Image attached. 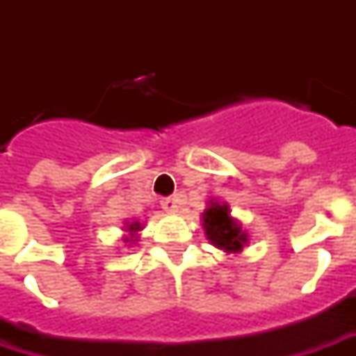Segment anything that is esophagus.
<instances>
[{"label":"esophagus","mask_w":356,"mask_h":356,"mask_svg":"<svg viewBox=\"0 0 356 356\" xmlns=\"http://www.w3.org/2000/svg\"><path fill=\"white\" fill-rule=\"evenodd\" d=\"M162 208H163V211H168V213H177L179 208H181L179 196H170V198H163Z\"/></svg>","instance_id":"obj_1"}]
</instances>
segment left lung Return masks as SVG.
I'll return each instance as SVG.
<instances>
[{
    "instance_id": "obj_1",
    "label": "left lung",
    "mask_w": 356,
    "mask_h": 356,
    "mask_svg": "<svg viewBox=\"0 0 356 356\" xmlns=\"http://www.w3.org/2000/svg\"><path fill=\"white\" fill-rule=\"evenodd\" d=\"M202 227L211 246L223 250L225 254H240L250 242V234L242 229L238 219L231 216L227 202L209 200L208 208L202 213Z\"/></svg>"
}]
</instances>
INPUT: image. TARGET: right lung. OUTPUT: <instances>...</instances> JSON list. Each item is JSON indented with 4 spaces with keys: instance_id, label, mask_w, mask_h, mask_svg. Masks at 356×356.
<instances>
[{
    "instance_id": "obj_1",
    "label": "right lung",
    "mask_w": 356,
    "mask_h": 356,
    "mask_svg": "<svg viewBox=\"0 0 356 356\" xmlns=\"http://www.w3.org/2000/svg\"><path fill=\"white\" fill-rule=\"evenodd\" d=\"M143 231V223L140 221H125L124 223V236H122V240H124L125 244H135L137 242V234Z\"/></svg>"
}]
</instances>
